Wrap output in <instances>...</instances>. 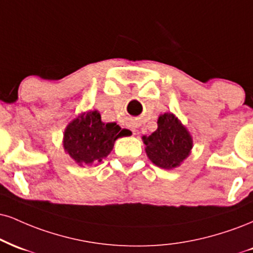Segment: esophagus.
I'll return each mask as SVG.
<instances>
[{"instance_id": "34e87169", "label": "esophagus", "mask_w": 253, "mask_h": 253, "mask_svg": "<svg viewBox=\"0 0 253 253\" xmlns=\"http://www.w3.org/2000/svg\"><path fill=\"white\" fill-rule=\"evenodd\" d=\"M128 128H129L130 130H132V132H133V134H135V133L138 132V129H136V127L134 126V125H129V126H128Z\"/></svg>"}]
</instances>
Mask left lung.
I'll use <instances>...</instances> for the list:
<instances>
[{"mask_svg":"<svg viewBox=\"0 0 253 253\" xmlns=\"http://www.w3.org/2000/svg\"><path fill=\"white\" fill-rule=\"evenodd\" d=\"M158 128L151 135L142 136L145 152L154 165L164 169L180 166L192 152L193 139L173 113L160 114Z\"/></svg>","mask_w":253,"mask_h":253,"instance_id":"8db88e82","label":"left lung"}]
</instances>
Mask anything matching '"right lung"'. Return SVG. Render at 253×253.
<instances>
[{
	"mask_svg": "<svg viewBox=\"0 0 253 253\" xmlns=\"http://www.w3.org/2000/svg\"><path fill=\"white\" fill-rule=\"evenodd\" d=\"M125 134L126 130L115 123H103L97 111L82 112L65 128L63 150L79 166L97 165Z\"/></svg>",
	"mask_w": 253,
	"mask_h": 253,
	"instance_id": "add662e5",
	"label": "right lung"
}]
</instances>
